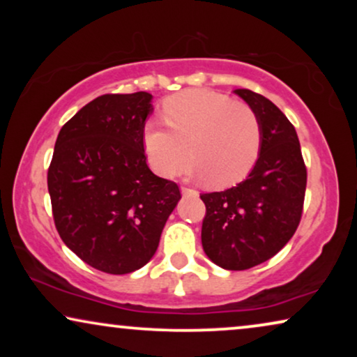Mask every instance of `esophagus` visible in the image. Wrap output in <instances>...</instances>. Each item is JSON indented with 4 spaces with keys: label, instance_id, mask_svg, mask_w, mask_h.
<instances>
[{
    "label": "esophagus",
    "instance_id": "1",
    "mask_svg": "<svg viewBox=\"0 0 357 357\" xmlns=\"http://www.w3.org/2000/svg\"><path fill=\"white\" fill-rule=\"evenodd\" d=\"M182 193L183 195H192V197H198V192L193 188H187V187H182Z\"/></svg>",
    "mask_w": 357,
    "mask_h": 357
}]
</instances>
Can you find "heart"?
<instances>
[{
    "instance_id": "b5f03b06",
    "label": "heart",
    "mask_w": 357,
    "mask_h": 357,
    "mask_svg": "<svg viewBox=\"0 0 357 357\" xmlns=\"http://www.w3.org/2000/svg\"><path fill=\"white\" fill-rule=\"evenodd\" d=\"M162 114L169 128L148 121L143 130L144 153L159 175L177 172L188 151L193 159L185 172L216 188L242 182L255 167L261 123L250 105L221 92L188 89L167 97Z\"/></svg>"
}]
</instances>
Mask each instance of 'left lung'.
I'll return each instance as SVG.
<instances>
[{"label": "left lung", "instance_id": "left-lung-1", "mask_svg": "<svg viewBox=\"0 0 357 357\" xmlns=\"http://www.w3.org/2000/svg\"><path fill=\"white\" fill-rule=\"evenodd\" d=\"M261 123L255 167L236 187L203 193L202 243L209 260L241 271L275 257L294 236L304 206L307 170L299 138L286 115L257 92L236 89Z\"/></svg>", "mask_w": 357, "mask_h": 357}]
</instances>
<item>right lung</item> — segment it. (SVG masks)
<instances>
[{
	"instance_id": "1",
	"label": "right lung",
	"mask_w": 357,
	"mask_h": 357,
	"mask_svg": "<svg viewBox=\"0 0 357 357\" xmlns=\"http://www.w3.org/2000/svg\"><path fill=\"white\" fill-rule=\"evenodd\" d=\"M153 96L105 94L58 133L48 167L56 231L82 261L109 275L143 268L177 206V183L146 164L143 130Z\"/></svg>"
}]
</instances>
